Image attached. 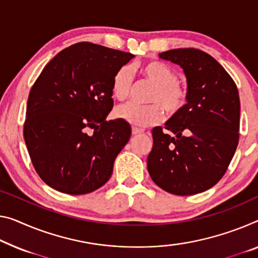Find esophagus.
<instances>
[{
	"label": "esophagus",
	"instance_id": "1",
	"mask_svg": "<svg viewBox=\"0 0 258 258\" xmlns=\"http://www.w3.org/2000/svg\"><path fill=\"white\" fill-rule=\"evenodd\" d=\"M132 133H133V135H137V134H142V133H144V129H140V128H134L132 129Z\"/></svg>",
	"mask_w": 258,
	"mask_h": 258
}]
</instances>
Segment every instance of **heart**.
Segmentation results:
<instances>
[{
    "mask_svg": "<svg viewBox=\"0 0 258 258\" xmlns=\"http://www.w3.org/2000/svg\"><path fill=\"white\" fill-rule=\"evenodd\" d=\"M142 76L154 85L150 94V105L126 102L114 110L116 118L136 126H146L159 122L164 117V109L170 115L183 108L188 99V90L177 81V74L173 68L159 61H151L141 66ZM132 86V71L128 67H121L112 79V94L117 100L128 97Z\"/></svg>",
    "mask_w": 258,
    "mask_h": 258,
    "instance_id": "b5f03b06",
    "label": "heart"
}]
</instances>
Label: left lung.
Returning <instances> with one entry per match:
<instances>
[{
  "mask_svg": "<svg viewBox=\"0 0 258 258\" xmlns=\"http://www.w3.org/2000/svg\"><path fill=\"white\" fill-rule=\"evenodd\" d=\"M187 78L188 99L180 112L152 130L148 170L154 183L187 196L213 187L239 143L240 98L234 81L211 55L195 48L162 51Z\"/></svg>",
  "mask_w": 258,
  "mask_h": 258,
  "instance_id": "8db88e82",
  "label": "left lung"
}]
</instances>
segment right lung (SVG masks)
Listing matches in <instances>:
<instances>
[{
    "mask_svg": "<svg viewBox=\"0 0 258 258\" xmlns=\"http://www.w3.org/2000/svg\"><path fill=\"white\" fill-rule=\"evenodd\" d=\"M135 55L78 42L55 55L30 91L24 140L41 180L69 195L92 192L113 173L128 122L106 121L114 74Z\"/></svg>",
    "mask_w": 258,
    "mask_h": 258,
    "instance_id": "1",
    "label": "right lung"
}]
</instances>
